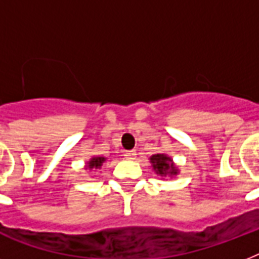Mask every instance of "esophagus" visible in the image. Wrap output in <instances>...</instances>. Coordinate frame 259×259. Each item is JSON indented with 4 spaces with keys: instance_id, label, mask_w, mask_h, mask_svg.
<instances>
[{
    "instance_id": "34e87169",
    "label": "esophagus",
    "mask_w": 259,
    "mask_h": 259,
    "mask_svg": "<svg viewBox=\"0 0 259 259\" xmlns=\"http://www.w3.org/2000/svg\"><path fill=\"white\" fill-rule=\"evenodd\" d=\"M136 150H125L123 152V156H125V158H127V160H134L136 158Z\"/></svg>"
}]
</instances>
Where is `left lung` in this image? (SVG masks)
<instances>
[{"label":"left lung","mask_w":259,"mask_h":259,"mask_svg":"<svg viewBox=\"0 0 259 259\" xmlns=\"http://www.w3.org/2000/svg\"><path fill=\"white\" fill-rule=\"evenodd\" d=\"M150 162L153 164L154 170L161 175V176H165L166 173H170V175H176L177 169L173 165L172 160L169 157H166L165 154H154L150 157Z\"/></svg>","instance_id":"1"}]
</instances>
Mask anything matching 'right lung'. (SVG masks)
Instances as JSON below:
<instances>
[{
  "label": "right lung",
  "mask_w": 259,
  "mask_h": 259,
  "mask_svg": "<svg viewBox=\"0 0 259 259\" xmlns=\"http://www.w3.org/2000/svg\"><path fill=\"white\" fill-rule=\"evenodd\" d=\"M103 161H105V157H94L91 158V161L89 162V165H87V168H101V165L103 164Z\"/></svg>",
  "instance_id": "1"
}]
</instances>
